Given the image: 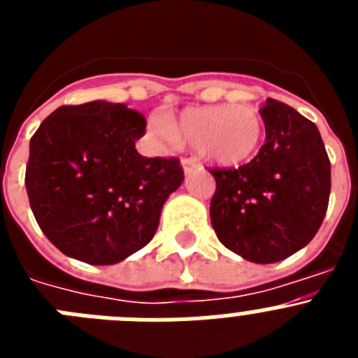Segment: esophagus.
I'll return each instance as SVG.
<instances>
[{
	"label": "esophagus",
	"instance_id": "esophagus-1",
	"mask_svg": "<svg viewBox=\"0 0 358 358\" xmlns=\"http://www.w3.org/2000/svg\"><path fill=\"white\" fill-rule=\"evenodd\" d=\"M181 166H182V170H185L186 176H188V173H192L194 170L199 169V163H197V159H194V157H182Z\"/></svg>",
	"mask_w": 358,
	"mask_h": 358
}]
</instances>
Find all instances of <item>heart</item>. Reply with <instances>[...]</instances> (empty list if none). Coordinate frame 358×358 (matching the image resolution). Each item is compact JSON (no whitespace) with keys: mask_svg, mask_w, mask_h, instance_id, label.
<instances>
[{"mask_svg":"<svg viewBox=\"0 0 358 358\" xmlns=\"http://www.w3.org/2000/svg\"><path fill=\"white\" fill-rule=\"evenodd\" d=\"M148 132L166 143L192 145L210 163L235 166L260 148L265 123L256 107L220 103L188 107L172 122L164 115H154L148 120Z\"/></svg>","mask_w":358,"mask_h":358,"instance_id":"b5f03b06","label":"heart"}]
</instances>
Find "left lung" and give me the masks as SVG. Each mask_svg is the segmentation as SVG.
Returning <instances> with one entry per match:
<instances>
[{"label":"left lung","mask_w":358,"mask_h":358,"mask_svg":"<svg viewBox=\"0 0 358 358\" xmlns=\"http://www.w3.org/2000/svg\"><path fill=\"white\" fill-rule=\"evenodd\" d=\"M265 145L240 169L211 170V226L229 251L276 264L314 238L330 199V159L315 123L268 98Z\"/></svg>","instance_id":"left-lung-1"}]
</instances>
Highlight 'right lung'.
Masks as SVG:
<instances>
[{
    "label": "right lung",
    "instance_id": "add662e5",
    "mask_svg": "<svg viewBox=\"0 0 358 358\" xmlns=\"http://www.w3.org/2000/svg\"><path fill=\"white\" fill-rule=\"evenodd\" d=\"M145 118L125 103L93 100L55 109L30 140V208L69 258L113 265L140 251L163 204L185 181L176 157H143Z\"/></svg>",
    "mask_w": 358,
    "mask_h": 358
}]
</instances>
